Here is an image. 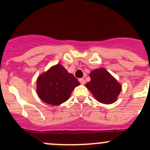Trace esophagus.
Wrapping results in <instances>:
<instances>
[{"label": "esophagus", "instance_id": "34e87169", "mask_svg": "<svg viewBox=\"0 0 150 150\" xmlns=\"http://www.w3.org/2000/svg\"><path fill=\"white\" fill-rule=\"evenodd\" d=\"M79 82L81 83V84H85V81H84V79H79Z\"/></svg>", "mask_w": 150, "mask_h": 150}]
</instances>
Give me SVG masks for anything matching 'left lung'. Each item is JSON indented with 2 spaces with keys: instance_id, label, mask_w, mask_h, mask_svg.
Returning a JSON list of instances; mask_svg holds the SVG:
<instances>
[{
  "instance_id": "left-lung-1",
  "label": "left lung",
  "mask_w": 150,
  "mask_h": 150,
  "mask_svg": "<svg viewBox=\"0 0 150 150\" xmlns=\"http://www.w3.org/2000/svg\"><path fill=\"white\" fill-rule=\"evenodd\" d=\"M89 76L90 81L85 84V87L98 101L110 104L117 100L122 85L107 70L103 68L95 69Z\"/></svg>"
}]
</instances>
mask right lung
I'll list each match as a JSON object with an SVG mask.
<instances>
[{
  "label": "right lung",
  "mask_w": 150,
  "mask_h": 150,
  "mask_svg": "<svg viewBox=\"0 0 150 150\" xmlns=\"http://www.w3.org/2000/svg\"><path fill=\"white\" fill-rule=\"evenodd\" d=\"M79 84L72 74L57 63L38 76L36 93L44 103L57 106L66 102L74 89Z\"/></svg>",
  "instance_id": "1"
}]
</instances>
